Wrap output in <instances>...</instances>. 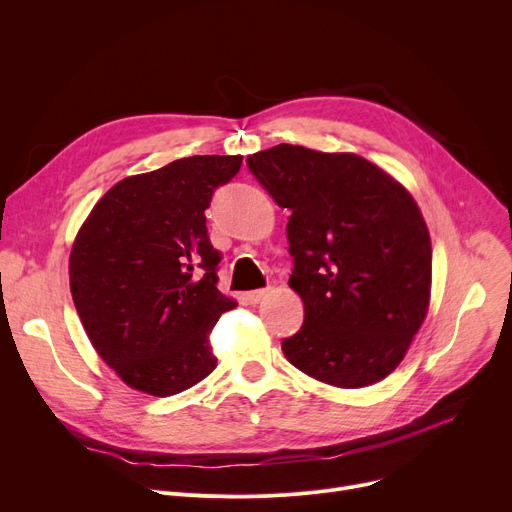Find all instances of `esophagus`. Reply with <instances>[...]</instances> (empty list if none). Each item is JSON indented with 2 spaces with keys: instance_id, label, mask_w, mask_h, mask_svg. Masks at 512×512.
Listing matches in <instances>:
<instances>
[{
  "instance_id": "esophagus-1",
  "label": "esophagus",
  "mask_w": 512,
  "mask_h": 512,
  "mask_svg": "<svg viewBox=\"0 0 512 512\" xmlns=\"http://www.w3.org/2000/svg\"><path fill=\"white\" fill-rule=\"evenodd\" d=\"M265 294H267V288H259V290H251V292H247V294H245V299H247L251 305H257V303H261V301L265 299Z\"/></svg>"
}]
</instances>
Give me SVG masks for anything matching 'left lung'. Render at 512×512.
<instances>
[{
  "instance_id": "1",
  "label": "left lung",
  "mask_w": 512,
  "mask_h": 512,
  "mask_svg": "<svg viewBox=\"0 0 512 512\" xmlns=\"http://www.w3.org/2000/svg\"><path fill=\"white\" fill-rule=\"evenodd\" d=\"M290 211L288 286L305 305L284 357L311 378L363 388L384 380L421 328L432 288V242L409 191L355 153L276 145L247 157Z\"/></svg>"
}]
</instances>
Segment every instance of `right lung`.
Masks as SVG:
<instances>
[{
  "label": "right lung",
  "instance_id": "add662e5",
  "mask_svg": "<svg viewBox=\"0 0 512 512\" xmlns=\"http://www.w3.org/2000/svg\"><path fill=\"white\" fill-rule=\"evenodd\" d=\"M240 155H193L114 184L78 230L72 301L99 357L122 382L172 396L218 365L209 332L236 303L218 290L220 251L205 224Z\"/></svg>",
  "mask_w": 512,
  "mask_h": 512
}]
</instances>
